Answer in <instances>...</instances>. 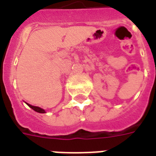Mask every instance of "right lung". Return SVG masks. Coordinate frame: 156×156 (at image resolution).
Segmentation results:
<instances>
[{"mask_svg": "<svg viewBox=\"0 0 156 156\" xmlns=\"http://www.w3.org/2000/svg\"><path fill=\"white\" fill-rule=\"evenodd\" d=\"M27 105H28L30 108H32L33 110H35L36 112H37V113H41V114H43V113H45L44 109H42V108H39V107H37V106H32V105H29V104H27Z\"/></svg>", "mask_w": 156, "mask_h": 156, "instance_id": "right-lung-1", "label": "right lung"}]
</instances>
